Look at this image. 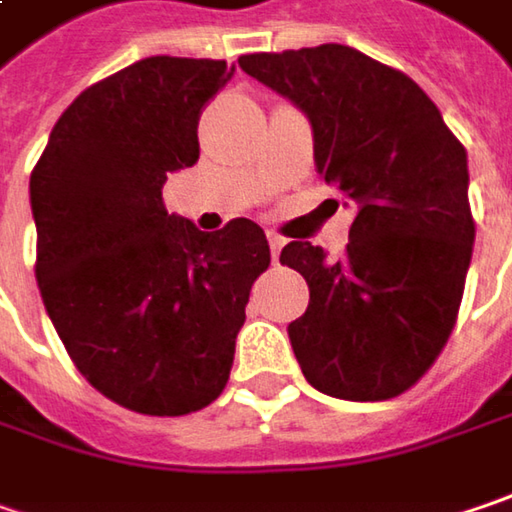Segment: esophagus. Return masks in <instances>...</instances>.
Listing matches in <instances>:
<instances>
[{
	"instance_id": "34e87169",
	"label": "esophagus",
	"mask_w": 512,
	"mask_h": 512,
	"mask_svg": "<svg viewBox=\"0 0 512 512\" xmlns=\"http://www.w3.org/2000/svg\"><path fill=\"white\" fill-rule=\"evenodd\" d=\"M268 242H270V256H273V262H279V253H282V247H285V239H282V236H276V233H270Z\"/></svg>"
}]
</instances>
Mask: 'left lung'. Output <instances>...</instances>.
<instances>
[{
    "label": "left lung",
    "mask_w": 512,
    "mask_h": 512,
    "mask_svg": "<svg viewBox=\"0 0 512 512\" xmlns=\"http://www.w3.org/2000/svg\"><path fill=\"white\" fill-rule=\"evenodd\" d=\"M244 74L311 120L325 184L354 207L345 256L288 242L279 262L308 282L288 325L305 380L343 400L412 389L447 345L473 259L467 149L403 71L348 45L244 54Z\"/></svg>",
    "instance_id": "8db88e82"
}]
</instances>
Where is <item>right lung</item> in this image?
Returning <instances> with one entry per match:
<instances>
[{
	"label": "right lung",
	"instance_id": "add662e5",
	"mask_svg": "<svg viewBox=\"0 0 512 512\" xmlns=\"http://www.w3.org/2000/svg\"><path fill=\"white\" fill-rule=\"evenodd\" d=\"M224 60L146 57L83 91L31 172L37 285L68 357L123 409L175 418L227 386L265 230L201 233L169 216V172L198 161V117Z\"/></svg>",
	"mask_w": 512,
	"mask_h": 512
}]
</instances>
